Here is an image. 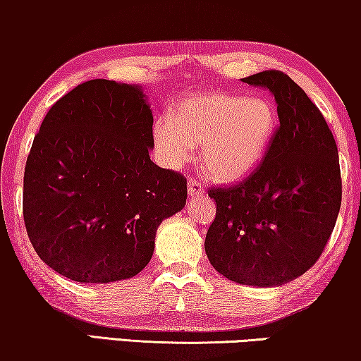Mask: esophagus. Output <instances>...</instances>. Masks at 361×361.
Wrapping results in <instances>:
<instances>
[{"label":"esophagus","mask_w":361,"mask_h":361,"mask_svg":"<svg viewBox=\"0 0 361 361\" xmlns=\"http://www.w3.org/2000/svg\"><path fill=\"white\" fill-rule=\"evenodd\" d=\"M187 190H189L190 197H199L205 192V187L200 184L199 180L195 179H189V184H187Z\"/></svg>","instance_id":"34e87169"}]
</instances>
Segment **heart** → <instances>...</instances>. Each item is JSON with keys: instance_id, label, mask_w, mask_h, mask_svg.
<instances>
[{"instance_id": "heart-1", "label": "heart", "mask_w": 361, "mask_h": 361, "mask_svg": "<svg viewBox=\"0 0 361 361\" xmlns=\"http://www.w3.org/2000/svg\"><path fill=\"white\" fill-rule=\"evenodd\" d=\"M278 110L269 98L214 92L185 97L171 118L152 126L162 159L179 167L202 142V166L214 179L235 182L263 161L278 130Z\"/></svg>"}]
</instances>
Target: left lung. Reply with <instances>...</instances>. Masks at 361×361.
<instances>
[{"label":"left lung","mask_w":361,"mask_h":361,"mask_svg":"<svg viewBox=\"0 0 361 361\" xmlns=\"http://www.w3.org/2000/svg\"><path fill=\"white\" fill-rule=\"evenodd\" d=\"M243 82L273 93L279 126L245 180L209 190L216 215L205 253L230 281L273 288L312 268L332 235L342 204L338 149L322 113L284 72Z\"/></svg>","instance_id":"1"}]
</instances>
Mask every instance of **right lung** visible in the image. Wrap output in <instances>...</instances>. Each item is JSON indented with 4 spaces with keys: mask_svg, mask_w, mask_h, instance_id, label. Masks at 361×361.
<instances>
[{
    "mask_svg": "<svg viewBox=\"0 0 361 361\" xmlns=\"http://www.w3.org/2000/svg\"><path fill=\"white\" fill-rule=\"evenodd\" d=\"M142 88L95 78L47 111L24 169L23 215L44 263L77 283L146 268L161 221L180 212L187 179L151 161Z\"/></svg>",
    "mask_w": 361,
    "mask_h": 361,
    "instance_id": "obj_1",
    "label": "right lung"
}]
</instances>
